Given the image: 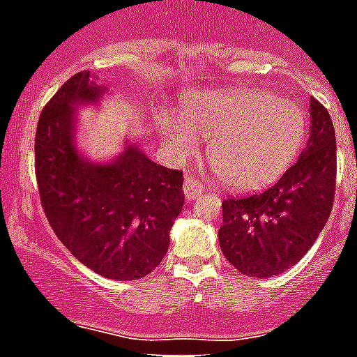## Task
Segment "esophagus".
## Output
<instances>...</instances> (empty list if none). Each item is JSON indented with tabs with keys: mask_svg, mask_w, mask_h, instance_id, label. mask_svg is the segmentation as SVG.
<instances>
[{
	"mask_svg": "<svg viewBox=\"0 0 357 357\" xmlns=\"http://www.w3.org/2000/svg\"><path fill=\"white\" fill-rule=\"evenodd\" d=\"M183 192L188 202H192V199H196L203 192V185L199 183V179L192 178V176H187L183 183Z\"/></svg>",
	"mask_w": 357,
	"mask_h": 357,
	"instance_id": "1",
	"label": "esophagus"
}]
</instances>
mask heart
<instances>
[{
  "mask_svg": "<svg viewBox=\"0 0 357 357\" xmlns=\"http://www.w3.org/2000/svg\"><path fill=\"white\" fill-rule=\"evenodd\" d=\"M181 119L158 114V130L179 155L208 139L206 158L215 178L230 190H257L280 178L305 139V114L298 105L259 89H220L187 96Z\"/></svg>",
  "mask_w": 357,
  "mask_h": 357,
  "instance_id": "obj_1",
  "label": "heart"
}]
</instances>
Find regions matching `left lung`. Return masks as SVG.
I'll list each match as a JSON object with an SVG mask.
<instances>
[{
	"label": "left lung",
	"instance_id": "obj_1",
	"mask_svg": "<svg viewBox=\"0 0 357 357\" xmlns=\"http://www.w3.org/2000/svg\"><path fill=\"white\" fill-rule=\"evenodd\" d=\"M334 192L336 132L328 110L310 98V136L298 161L261 194L223 199L221 252L250 278L285 272L328 221Z\"/></svg>",
	"mask_w": 357,
	"mask_h": 357
}]
</instances>
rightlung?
Segmentation results:
<instances>
[{"label":"right lung","instance_id":"1","mask_svg":"<svg viewBox=\"0 0 357 357\" xmlns=\"http://www.w3.org/2000/svg\"><path fill=\"white\" fill-rule=\"evenodd\" d=\"M109 91L77 72L41 110L36 128V179L54 234L72 256L109 280L151 274L167 254L185 203L183 172L149 160L136 145L107 163L77 151V107Z\"/></svg>","mask_w":357,"mask_h":357}]
</instances>
